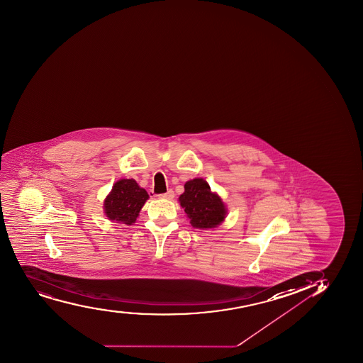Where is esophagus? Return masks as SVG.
I'll list each match as a JSON object with an SVG mask.
<instances>
[{
    "instance_id": "obj_1",
    "label": "esophagus",
    "mask_w": 363,
    "mask_h": 363,
    "mask_svg": "<svg viewBox=\"0 0 363 363\" xmlns=\"http://www.w3.org/2000/svg\"><path fill=\"white\" fill-rule=\"evenodd\" d=\"M174 196H175V194H174V191H172V189H170V191H167V193H164V194L158 195V198L164 199V200H172V199H174Z\"/></svg>"
}]
</instances>
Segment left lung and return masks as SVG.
Returning <instances> with one entry per match:
<instances>
[{"label":"left lung","mask_w":363,"mask_h":363,"mask_svg":"<svg viewBox=\"0 0 363 363\" xmlns=\"http://www.w3.org/2000/svg\"><path fill=\"white\" fill-rule=\"evenodd\" d=\"M179 201L195 228H214L226 218V206L219 195L211 191L209 184L203 179L187 181L184 193L179 195Z\"/></svg>","instance_id":"obj_1"}]
</instances>
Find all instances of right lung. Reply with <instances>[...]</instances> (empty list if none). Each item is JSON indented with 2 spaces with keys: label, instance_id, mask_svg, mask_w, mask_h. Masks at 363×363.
Here are the masks:
<instances>
[{
  "label": "right lung",
  "instance_id": "1",
  "mask_svg": "<svg viewBox=\"0 0 363 363\" xmlns=\"http://www.w3.org/2000/svg\"><path fill=\"white\" fill-rule=\"evenodd\" d=\"M147 199L149 194L147 191L140 188L135 179H119L105 199V216L111 221L130 226L136 221Z\"/></svg>",
  "mask_w": 363,
  "mask_h": 363
}]
</instances>
